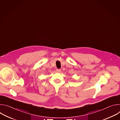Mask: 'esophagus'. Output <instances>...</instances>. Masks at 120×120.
I'll use <instances>...</instances> for the list:
<instances>
[{
  "label": "esophagus",
  "mask_w": 120,
  "mask_h": 120,
  "mask_svg": "<svg viewBox=\"0 0 120 120\" xmlns=\"http://www.w3.org/2000/svg\"><path fill=\"white\" fill-rule=\"evenodd\" d=\"M60 71H61V69H56V72H57V73H59Z\"/></svg>",
  "instance_id": "1"
}]
</instances>
